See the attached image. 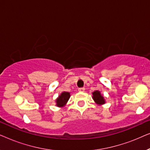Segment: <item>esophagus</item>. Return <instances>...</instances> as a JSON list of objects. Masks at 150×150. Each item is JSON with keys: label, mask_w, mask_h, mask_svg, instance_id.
<instances>
[{"label": "esophagus", "mask_w": 150, "mask_h": 150, "mask_svg": "<svg viewBox=\"0 0 150 150\" xmlns=\"http://www.w3.org/2000/svg\"><path fill=\"white\" fill-rule=\"evenodd\" d=\"M85 89L84 87H82V88H79V91H80V92H84L85 91Z\"/></svg>", "instance_id": "1"}]
</instances>
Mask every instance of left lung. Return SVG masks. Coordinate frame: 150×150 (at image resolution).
Here are the masks:
<instances>
[{
    "mask_svg": "<svg viewBox=\"0 0 150 150\" xmlns=\"http://www.w3.org/2000/svg\"><path fill=\"white\" fill-rule=\"evenodd\" d=\"M92 98H93V101L97 104L98 105H102L106 103L105 99L103 95H102L101 92L100 91H95L92 93Z\"/></svg>",
    "mask_w": 150,
    "mask_h": 150,
    "instance_id": "8db88e82",
    "label": "left lung"
}]
</instances>
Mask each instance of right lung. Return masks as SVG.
I'll return each instance as SVG.
<instances>
[{
    "label": "right lung",
    "mask_w": 150,
    "mask_h": 150,
    "mask_svg": "<svg viewBox=\"0 0 150 150\" xmlns=\"http://www.w3.org/2000/svg\"><path fill=\"white\" fill-rule=\"evenodd\" d=\"M69 98H70V93L66 91L62 92L55 100L56 106L58 107H64L68 102Z\"/></svg>",
    "instance_id": "right-lung-1"
}]
</instances>
